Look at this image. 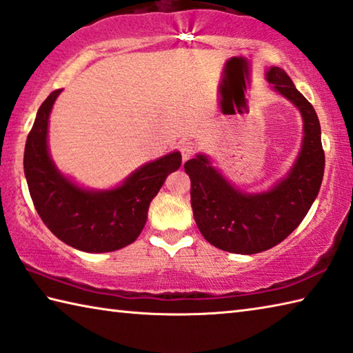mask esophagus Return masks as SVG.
Segmentation results:
<instances>
[{"label": "esophagus", "mask_w": 353, "mask_h": 353, "mask_svg": "<svg viewBox=\"0 0 353 353\" xmlns=\"http://www.w3.org/2000/svg\"><path fill=\"white\" fill-rule=\"evenodd\" d=\"M179 152H181V157H183V161H188V159L194 154V144L190 141H181L178 145Z\"/></svg>", "instance_id": "1"}]
</instances>
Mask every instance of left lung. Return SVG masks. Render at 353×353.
Wrapping results in <instances>:
<instances>
[{
    "label": "left lung",
    "mask_w": 353,
    "mask_h": 353,
    "mask_svg": "<svg viewBox=\"0 0 353 353\" xmlns=\"http://www.w3.org/2000/svg\"><path fill=\"white\" fill-rule=\"evenodd\" d=\"M265 79L288 98L303 118V143L294 165L268 192L238 190L198 154L184 164L190 178V203L199 232L215 248L232 254L254 255L280 244L307 215L320 192L324 150L316 112L296 90L288 73L270 68Z\"/></svg>",
    "instance_id": "1"
}]
</instances>
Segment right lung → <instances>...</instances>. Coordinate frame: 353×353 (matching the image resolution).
Instances as JSON below:
<instances>
[{
	"instance_id": "right-lung-1",
	"label": "right lung",
	"mask_w": 353,
	"mask_h": 353,
	"mask_svg": "<svg viewBox=\"0 0 353 353\" xmlns=\"http://www.w3.org/2000/svg\"><path fill=\"white\" fill-rule=\"evenodd\" d=\"M59 94L61 89L53 90L39 105L26 141L24 175L33 205L52 234L72 248L90 254L123 249L141 234L150 201L179 169L181 154L143 164L114 189L81 188L58 170L49 154V117Z\"/></svg>"
}]
</instances>
